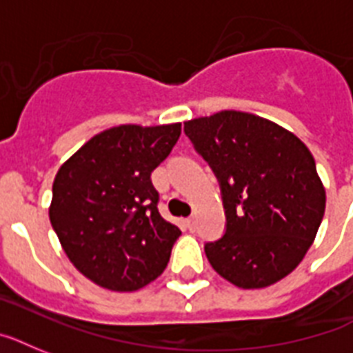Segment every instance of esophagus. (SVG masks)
I'll return each mask as SVG.
<instances>
[{
  "label": "esophagus",
  "instance_id": "obj_1",
  "mask_svg": "<svg viewBox=\"0 0 353 353\" xmlns=\"http://www.w3.org/2000/svg\"><path fill=\"white\" fill-rule=\"evenodd\" d=\"M185 225L188 230H194V228H196V217H188L185 221Z\"/></svg>",
  "mask_w": 353,
  "mask_h": 353
}]
</instances>
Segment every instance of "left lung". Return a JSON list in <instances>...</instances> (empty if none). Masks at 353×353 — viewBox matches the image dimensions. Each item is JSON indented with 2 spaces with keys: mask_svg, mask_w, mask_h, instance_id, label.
<instances>
[{
  "mask_svg": "<svg viewBox=\"0 0 353 353\" xmlns=\"http://www.w3.org/2000/svg\"><path fill=\"white\" fill-rule=\"evenodd\" d=\"M185 134L221 188L225 236L205 245L212 268L239 288H265L288 276L316 239L326 205L305 143L236 110L186 121Z\"/></svg>",
  "mask_w": 353,
  "mask_h": 353,
  "instance_id": "obj_1",
  "label": "left lung"
}]
</instances>
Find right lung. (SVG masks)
<instances>
[{
  "instance_id": "obj_1",
  "label": "right lung",
  "mask_w": 353,
  "mask_h": 353,
  "mask_svg": "<svg viewBox=\"0 0 353 353\" xmlns=\"http://www.w3.org/2000/svg\"><path fill=\"white\" fill-rule=\"evenodd\" d=\"M179 136L181 123L108 128L57 170L50 223L68 259L96 285L134 292L167 268L181 230L157 210L150 174Z\"/></svg>"
}]
</instances>
